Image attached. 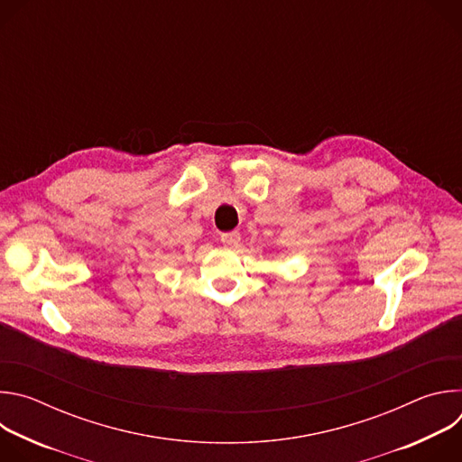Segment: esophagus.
<instances>
[{
  "mask_svg": "<svg viewBox=\"0 0 462 462\" xmlns=\"http://www.w3.org/2000/svg\"><path fill=\"white\" fill-rule=\"evenodd\" d=\"M221 243L228 248H236L239 246L241 243V234L239 232H226V234H221Z\"/></svg>",
  "mask_w": 462,
  "mask_h": 462,
  "instance_id": "esophagus-1",
  "label": "esophagus"
}]
</instances>
